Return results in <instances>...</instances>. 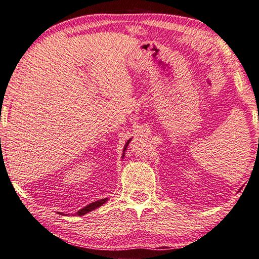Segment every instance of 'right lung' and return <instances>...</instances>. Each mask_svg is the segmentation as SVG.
Wrapping results in <instances>:
<instances>
[{"instance_id":"right-lung-1","label":"right lung","mask_w":259,"mask_h":259,"mask_svg":"<svg viewBox=\"0 0 259 259\" xmlns=\"http://www.w3.org/2000/svg\"><path fill=\"white\" fill-rule=\"evenodd\" d=\"M130 142H131V140H128V141L126 142L125 148H124V151L126 150V148H127V146H128ZM122 157H124V153H122ZM107 200H108V198H104V199H101V200H98V201H94V202H92V203H90L89 206H86V207H84V208H81V209H79L78 211L76 212L75 215H78V216L85 215L86 212H89V211H91V210L95 209V208H98V207H100L101 205H103L104 202H107Z\"/></svg>"}]
</instances>
